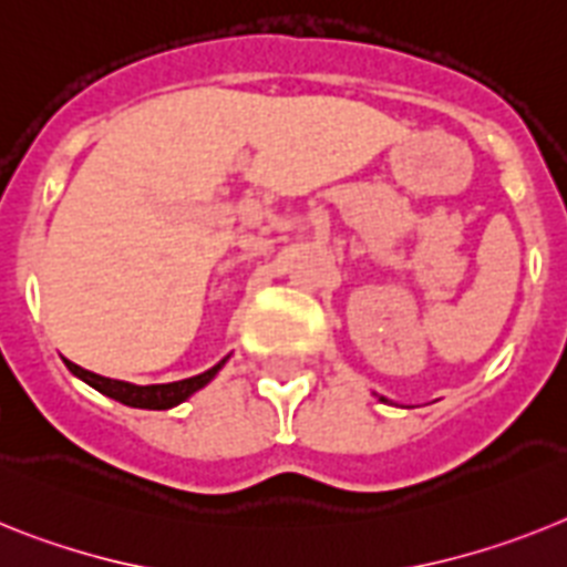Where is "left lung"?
<instances>
[{"label":"left lung","mask_w":567,"mask_h":567,"mask_svg":"<svg viewBox=\"0 0 567 567\" xmlns=\"http://www.w3.org/2000/svg\"><path fill=\"white\" fill-rule=\"evenodd\" d=\"M379 400H382V402H388V400H385V396H379Z\"/></svg>","instance_id":"obj_1"}]
</instances>
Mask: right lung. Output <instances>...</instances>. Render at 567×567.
Instances as JSON below:
<instances>
[{
  "label": "right lung",
  "instance_id": "1",
  "mask_svg": "<svg viewBox=\"0 0 567 567\" xmlns=\"http://www.w3.org/2000/svg\"><path fill=\"white\" fill-rule=\"evenodd\" d=\"M225 362H228V357H225L223 362H216L210 371L196 373V377L190 379H179V382H167V385H134V382H122V379H107L100 377V373L85 371V368L73 365L71 359H65L68 371H71L73 377H79L82 382H87V385L96 388L100 393L111 396V400L122 402V405L147 408V411H167V408L179 405V402H185L188 396H194L199 388L208 385L210 379L219 373V368H223Z\"/></svg>",
  "mask_w": 567,
  "mask_h": 567
}]
</instances>
